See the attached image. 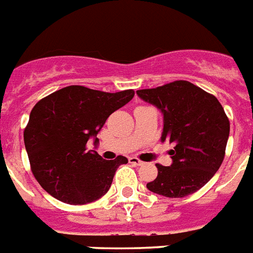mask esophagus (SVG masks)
<instances>
[{"instance_id": "34e87169", "label": "esophagus", "mask_w": 253, "mask_h": 253, "mask_svg": "<svg viewBox=\"0 0 253 253\" xmlns=\"http://www.w3.org/2000/svg\"><path fill=\"white\" fill-rule=\"evenodd\" d=\"M129 163L131 164V165H134V166H141L143 165V161H141V160H138L137 157H129Z\"/></svg>"}]
</instances>
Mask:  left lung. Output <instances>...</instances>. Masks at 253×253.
Wrapping results in <instances>:
<instances>
[{
	"mask_svg": "<svg viewBox=\"0 0 253 253\" xmlns=\"http://www.w3.org/2000/svg\"><path fill=\"white\" fill-rule=\"evenodd\" d=\"M137 94L163 114L161 142L174 144L169 152L171 165L157 164V176L147 188L170 198L202 188L225 155L230 124L223 106L216 97L185 81L137 90Z\"/></svg>",
	"mask_w": 253,
	"mask_h": 253,
	"instance_id": "1",
	"label": "left lung"
}]
</instances>
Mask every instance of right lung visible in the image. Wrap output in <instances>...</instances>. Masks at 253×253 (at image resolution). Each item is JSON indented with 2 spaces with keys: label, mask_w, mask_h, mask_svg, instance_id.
<instances>
[{
  "label": "right lung",
  "mask_w": 253,
  "mask_h": 253,
  "mask_svg": "<svg viewBox=\"0 0 253 253\" xmlns=\"http://www.w3.org/2000/svg\"><path fill=\"white\" fill-rule=\"evenodd\" d=\"M133 97V89L106 93L69 85L34 106L24 143L34 178L47 193L71 205L89 204L107 193L115 171L128 159H102L96 152L97 134L112 112ZM89 139L95 147L88 151Z\"/></svg>",
  "instance_id": "add662e5"
}]
</instances>
